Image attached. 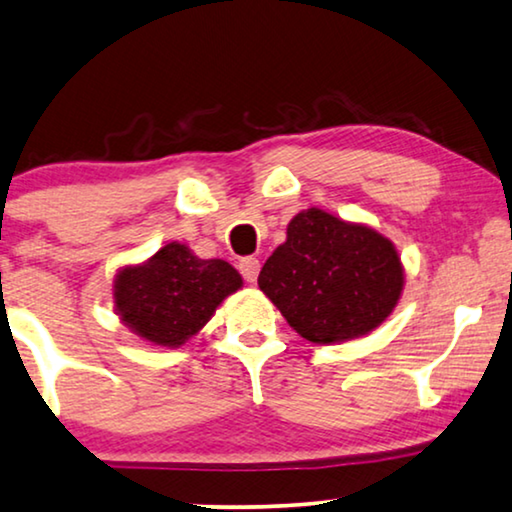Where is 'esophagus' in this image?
Masks as SVG:
<instances>
[{
	"label": "esophagus",
	"mask_w": 512,
	"mask_h": 512,
	"mask_svg": "<svg viewBox=\"0 0 512 512\" xmlns=\"http://www.w3.org/2000/svg\"><path fill=\"white\" fill-rule=\"evenodd\" d=\"M239 271L248 282H255L257 276H259V259L257 257H243L239 262Z\"/></svg>",
	"instance_id": "esophagus-1"
}]
</instances>
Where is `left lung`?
I'll list each match as a JSON object with an SVG mask.
<instances>
[{
	"label": "left lung",
	"instance_id": "obj_1",
	"mask_svg": "<svg viewBox=\"0 0 512 512\" xmlns=\"http://www.w3.org/2000/svg\"><path fill=\"white\" fill-rule=\"evenodd\" d=\"M257 285L301 338L335 345L386 322L402 296L404 266L384 234L312 207L289 220Z\"/></svg>",
	"mask_w": 512,
	"mask_h": 512
}]
</instances>
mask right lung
<instances>
[{
    "mask_svg": "<svg viewBox=\"0 0 512 512\" xmlns=\"http://www.w3.org/2000/svg\"><path fill=\"white\" fill-rule=\"evenodd\" d=\"M243 278L225 259H200L186 243H167L114 278V310L135 335L177 349L204 329Z\"/></svg>",
    "mask_w": 512,
    "mask_h": 512,
    "instance_id": "1",
    "label": "right lung"
}]
</instances>
